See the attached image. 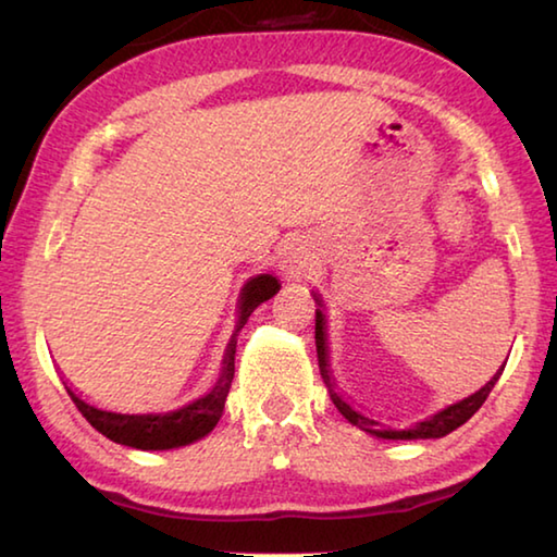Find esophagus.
I'll return each instance as SVG.
<instances>
[{
	"label": "esophagus",
	"mask_w": 557,
	"mask_h": 557,
	"mask_svg": "<svg viewBox=\"0 0 557 557\" xmlns=\"http://www.w3.org/2000/svg\"><path fill=\"white\" fill-rule=\"evenodd\" d=\"M299 268H301V265H297V262H292V260H289V265H285V275H289V277H297L299 272H301Z\"/></svg>",
	"instance_id": "esophagus-1"
}]
</instances>
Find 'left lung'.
Returning a JSON list of instances; mask_svg holds the SVG:
<instances>
[{
    "label": "left lung",
    "mask_w": 557,
    "mask_h": 557,
    "mask_svg": "<svg viewBox=\"0 0 557 557\" xmlns=\"http://www.w3.org/2000/svg\"><path fill=\"white\" fill-rule=\"evenodd\" d=\"M317 297V295H314ZM319 307H322V299L317 297ZM314 338H317V358H319V371H322V379L329 388V395H332V400L336 405V410L344 414V418L356 425L358 430L369 432L373 437H383V440H437V437H445L449 435L451 430H457L465 425V422L474 414L479 408H482L484 400L488 398V393L498 381V375L504 373V369H498L496 375L492 381H488L482 391H476L474 395H469V398L459 400L455 405H447L445 410H440L437 414H432V418L418 422V425L410 428V430H393L388 425H383V422L373 420V418H366L363 412H358L356 408H351L342 395L336 393V383L332 379V371H329V346H326V319L322 309H317V326H314ZM506 366V363H504Z\"/></svg>",
    "instance_id": "1"
}]
</instances>
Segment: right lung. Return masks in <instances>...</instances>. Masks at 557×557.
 I'll use <instances>...</instances> for the list:
<instances>
[{
    "instance_id": "add662e5",
    "label": "right lung",
    "mask_w": 557,
    "mask_h": 557,
    "mask_svg": "<svg viewBox=\"0 0 557 557\" xmlns=\"http://www.w3.org/2000/svg\"><path fill=\"white\" fill-rule=\"evenodd\" d=\"M280 289L277 277L272 275H258L245 282L238 301V324H235V334L231 336V344L225 348L223 356V369L219 375V383L213 385L211 393H206L203 398L184 405V408L172 410V412H149V414H122V412H110L100 410L96 405H90L75 395L69 385L71 400L75 408L83 412L92 428H96L100 435L108 440L117 442V445L135 447V449H174L191 445V442L201 440L209 435L215 428V422L221 420L225 398H228L233 373H235V344H238V332L248 322V317L256 312V309L268 301L275 292Z\"/></svg>"
}]
</instances>
